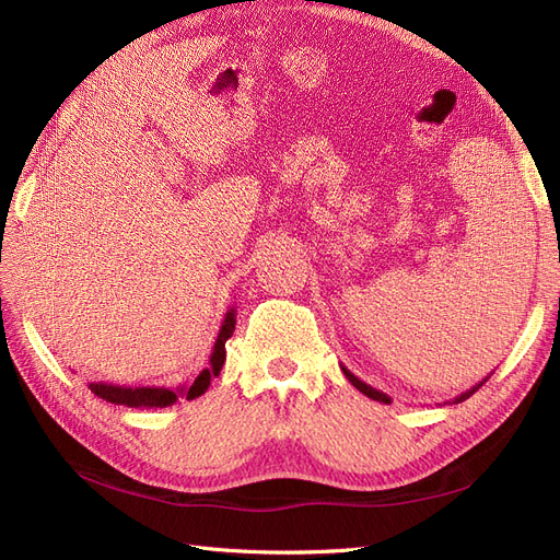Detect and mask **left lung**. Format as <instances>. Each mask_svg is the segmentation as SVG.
<instances>
[{
	"label": "left lung",
	"instance_id": "8db88e82",
	"mask_svg": "<svg viewBox=\"0 0 560 560\" xmlns=\"http://www.w3.org/2000/svg\"><path fill=\"white\" fill-rule=\"evenodd\" d=\"M341 371H343V374H346V378L354 385V387H358L360 389V393H364L369 399H376V401H383V404H389V401H393V399H389L385 393H381V389H376V387H371V385H366L364 381H360L358 376H354L352 374V371L350 369H346L343 364H341ZM490 376H486L483 381H479L477 385H474V387H469V389H465V393L463 395H457L455 399H451V401H446V404H460V401H465V399H469L474 393H477V389L488 381Z\"/></svg>",
	"mask_w": 560,
	"mask_h": 560
}]
</instances>
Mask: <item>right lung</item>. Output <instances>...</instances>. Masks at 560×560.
<instances>
[{
  "label": "right lung",
  "mask_w": 560,
  "mask_h": 560,
  "mask_svg": "<svg viewBox=\"0 0 560 560\" xmlns=\"http://www.w3.org/2000/svg\"><path fill=\"white\" fill-rule=\"evenodd\" d=\"M235 329V308H229L224 315L222 327H219L217 341L210 354V366L202 369L191 385H179V387H124V385H112V383H91V393L100 399L112 401V404H124L130 409H163V406L175 404L179 397L196 399L206 395L212 378L219 376V371L224 366L226 360V341L233 336Z\"/></svg>",
  "instance_id": "1"
}]
</instances>
